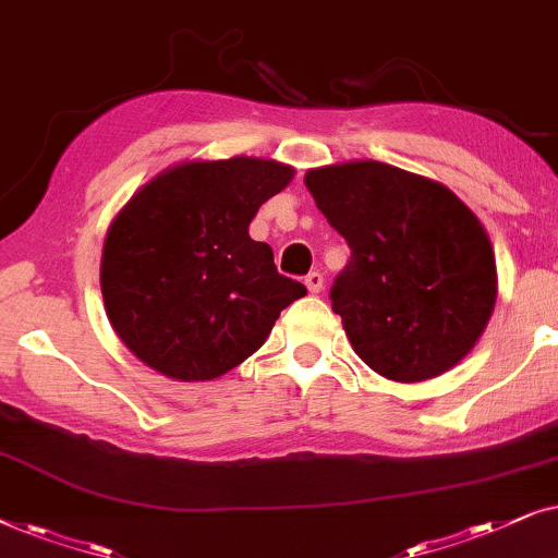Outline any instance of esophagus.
I'll return each mask as SVG.
<instances>
[{
	"label": "esophagus",
	"mask_w": 558,
	"mask_h": 558,
	"mask_svg": "<svg viewBox=\"0 0 558 558\" xmlns=\"http://www.w3.org/2000/svg\"><path fill=\"white\" fill-rule=\"evenodd\" d=\"M306 288H308V293H322L324 291V275L318 270L308 272L306 275Z\"/></svg>",
	"instance_id": "1"
}]
</instances>
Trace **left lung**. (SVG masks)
<instances>
[{"label": "left lung", "instance_id": "1", "mask_svg": "<svg viewBox=\"0 0 558 558\" xmlns=\"http://www.w3.org/2000/svg\"><path fill=\"white\" fill-rule=\"evenodd\" d=\"M306 185L352 250L329 299L356 356L396 383L459 365L497 299L480 219L447 185L377 160L314 168Z\"/></svg>", "mask_w": 558, "mask_h": 558}]
</instances>
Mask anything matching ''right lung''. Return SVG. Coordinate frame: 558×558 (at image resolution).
Instances as JSON below:
<instances>
[{
	"label": "right lung",
	"mask_w": 558,
	"mask_h": 558,
	"mask_svg": "<svg viewBox=\"0 0 558 558\" xmlns=\"http://www.w3.org/2000/svg\"><path fill=\"white\" fill-rule=\"evenodd\" d=\"M293 168L263 158L191 160L145 183L111 221L104 308L137 360L183 383L214 380L255 354L280 311L306 295L250 236Z\"/></svg>",
	"instance_id": "add662e5"
}]
</instances>
